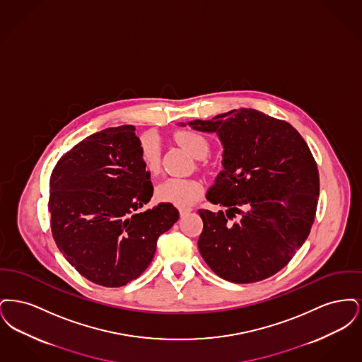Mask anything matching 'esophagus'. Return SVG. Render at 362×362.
Listing matches in <instances>:
<instances>
[{"label": "esophagus", "mask_w": 362, "mask_h": 362, "mask_svg": "<svg viewBox=\"0 0 362 362\" xmlns=\"http://www.w3.org/2000/svg\"><path fill=\"white\" fill-rule=\"evenodd\" d=\"M192 209L191 207H180L179 209V213H180V216L183 217V216H186V214H189V211H191Z\"/></svg>", "instance_id": "1"}]
</instances>
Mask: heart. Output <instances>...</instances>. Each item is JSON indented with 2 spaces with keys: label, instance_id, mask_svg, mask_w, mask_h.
Listing matches in <instances>:
<instances>
[{
  "label": "heart",
  "instance_id": "1",
  "mask_svg": "<svg viewBox=\"0 0 362 362\" xmlns=\"http://www.w3.org/2000/svg\"><path fill=\"white\" fill-rule=\"evenodd\" d=\"M176 142L183 146L195 158H204L209 153L206 138L197 132L183 130L176 133ZM139 156L148 173H156L160 168V145L153 134H145L139 139ZM202 186L192 179L170 177L163 180L157 189L156 197L161 202L173 204L176 206H191L201 195Z\"/></svg>",
  "mask_w": 362,
  "mask_h": 362
}]
</instances>
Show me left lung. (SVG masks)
<instances>
[{"instance_id":"obj_1","label":"left lung","mask_w":362,"mask_h":362,"mask_svg":"<svg viewBox=\"0 0 362 362\" xmlns=\"http://www.w3.org/2000/svg\"><path fill=\"white\" fill-rule=\"evenodd\" d=\"M186 124L216 133L224 148L223 171L206 199L226 210L198 211L202 258L235 284L274 276L307 240L315 218L319 173L307 142L288 122L254 108L179 123Z\"/></svg>"}]
</instances>
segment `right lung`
<instances>
[{
	"mask_svg": "<svg viewBox=\"0 0 362 362\" xmlns=\"http://www.w3.org/2000/svg\"><path fill=\"white\" fill-rule=\"evenodd\" d=\"M153 195L136 127L98 132L61 157L50 179L52 238L93 284L119 288L141 276L161 233L179 220L173 204L141 210Z\"/></svg>",
	"mask_w": 362,
	"mask_h": 362,
	"instance_id": "right-lung-1",
	"label": "right lung"
}]
</instances>
